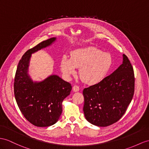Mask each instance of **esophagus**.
I'll return each mask as SVG.
<instances>
[{"instance_id": "esophagus-1", "label": "esophagus", "mask_w": 149, "mask_h": 149, "mask_svg": "<svg viewBox=\"0 0 149 149\" xmlns=\"http://www.w3.org/2000/svg\"><path fill=\"white\" fill-rule=\"evenodd\" d=\"M72 90H73V91L75 92H78L79 90V87L77 85H74L73 86H72Z\"/></svg>"}]
</instances>
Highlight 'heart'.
I'll use <instances>...</instances> for the list:
<instances>
[{
	"label": "heart",
	"mask_w": 149,
	"mask_h": 149,
	"mask_svg": "<svg viewBox=\"0 0 149 149\" xmlns=\"http://www.w3.org/2000/svg\"><path fill=\"white\" fill-rule=\"evenodd\" d=\"M112 65V57L109 53L103 52L95 47H87L72 50L71 57L64 56L60 67L66 78L77 73L79 68V77L88 85H96L106 77Z\"/></svg>",
	"instance_id": "obj_1"
}]
</instances>
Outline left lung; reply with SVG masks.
Masks as SVG:
<instances>
[{
	"label": "left lung",
	"mask_w": 149,
	"mask_h": 149,
	"mask_svg": "<svg viewBox=\"0 0 149 149\" xmlns=\"http://www.w3.org/2000/svg\"><path fill=\"white\" fill-rule=\"evenodd\" d=\"M135 91L133 68L128 57L123 55V63L98 84L83 91V112L91 124L106 127L123 116L131 102Z\"/></svg>",
	"instance_id": "left-lung-1"
}]
</instances>
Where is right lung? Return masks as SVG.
I'll return each instance as SVG.
<instances>
[{
    "instance_id": "obj_1",
    "label": "right lung",
    "mask_w": 149,
    "mask_h": 149,
    "mask_svg": "<svg viewBox=\"0 0 149 149\" xmlns=\"http://www.w3.org/2000/svg\"><path fill=\"white\" fill-rule=\"evenodd\" d=\"M56 40L54 37L29 49L19 61L14 83V96L21 112L36 126L47 127L59 120L63 102L70 94L72 86L59 76L52 74L41 81H33L28 74L31 54Z\"/></svg>"
}]
</instances>
